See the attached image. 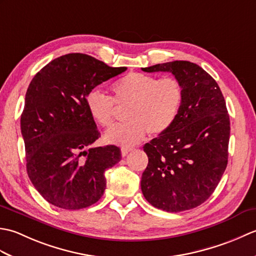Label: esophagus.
<instances>
[{
  "mask_svg": "<svg viewBox=\"0 0 256 256\" xmlns=\"http://www.w3.org/2000/svg\"><path fill=\"white\" fill-rule=\"evenodd\" d=\"M133 148H123L122 150H121V154H122V156L123 157H125V156H126L128 153H130V152H131Z\"/></svg>",
  "mask_w": 256,
  "mask_h": 256,
  "instance_id": "1",
  "label": "esophagus"
}]
</instances>
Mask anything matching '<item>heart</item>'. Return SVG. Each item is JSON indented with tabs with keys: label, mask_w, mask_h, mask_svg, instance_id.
Instances as JSON below:
<instances>
[{
	"label": "heart",
	"mask_w": 256,
	"mask_h": 256,
	"mask_svg": "<svg viewBox=\"0 0 256 256\" xmlns=\"http://www.w3.org/2000/svg\"><path fill=\"white\" fill-rule=\"evenodd\" d=\"M113 99L100 90H90L86 96V106L91 118L101 126H111L118 106H128L123 124L108 130V143L123 148L138 144L148 132L157 136L170 128L180 111L184 88L175 77L158 79L154 76L130 72L112 86Z\"/></svg>",
	"instance_id": "1"
}]
</instances>
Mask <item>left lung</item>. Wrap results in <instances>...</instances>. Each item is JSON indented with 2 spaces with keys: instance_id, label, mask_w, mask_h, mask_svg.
Masks as SVG:
<instances>
[{
  "instance_id": "1",
  "label": "left lung",
  "mask_w": 256,
  "mask_h": 256,
  "mask_svg": "<svg viewBox=\"0 0 256 256\" xmlns=\"http://www.w3.org/2000/svg\"><path fill=\"white\" fill-rule=\"evenodd\" d=\"M142 70L170 72L184 88L176 121L143 148L148 164L142 192L152 206L167 212L196 208L214 192L228 164L230 118L224 94L194 62L176 60Z\"/></svg>"
}]
</instances>
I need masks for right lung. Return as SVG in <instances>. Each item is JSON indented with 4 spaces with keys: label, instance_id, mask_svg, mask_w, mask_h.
I'll use <instances>...</instances> for the list:
<instances>
[{
    "label": "right lung",
    "instance_id": "1",
    "mask_svg": "<svg viewBox=\"0 0 256 256\" xmlns=\"http://www.w3.org/2000/svg\"><path fill=\"white\" fill-rule=\"evenodd\" d=\"M125 70L76 52L54 59L30 81L20 116L26 170L37 192L58 208L96 204L106 187L104 172L121 160L116 145L88 148L100 132L86 96Z\"/></svg>",
    "mask_w": 256,
    "mask_h": 256
}]
</instances>
